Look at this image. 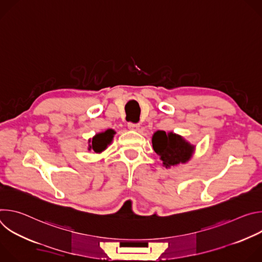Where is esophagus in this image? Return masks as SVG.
<instances>
[{
    "label": "esophagus",
    "mask_w": 262,
    "mask_h": 262,
    "mask_svg": "<svg viewBox=\"0 0 262 262\" xmlns=\"http://www.w3.org/2000/svg\"><path fill=\"white\" fill-rule=\"evenodd\" d=\"M127 127L130 129V130H138L140 125L137 124V123H128L127 124Z\"/></svg>",
    "instance_id": "esophagus-1"
}]
</instances>
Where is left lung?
<instances>
[{"label": "left lung", "mask_w": 262, "mask_h": 262, "mask_svg": "<svg viewBox=\"0 0 262 262\" xmlns=\"http://www.w3.org/2000/svg\"><path fill=\"white\" fill-rule=\"evenodd\" d=\"M151 142L155 152L160 156L163 166L167 169L188 163L196 149L195 145L173 132L157 130L152 135Z\"/></svg>", "instance_id": "8db88e82"}]
</instances>
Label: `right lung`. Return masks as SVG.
Instances as JSON below:
<instances>
[{"label":"right lung","mask_w":262,"mask_h":262,"mask_svg":"<svg viewBox=\"0 0 262 262\" xmlns=\"http://www.w3.org/2000/svg\"><path fill=\"white\" fill-rule=\"evenodd\" d=\"M115 134L116 132L111 128L96 134L92 139L88 140V150H92L95 154H101L113 141Z\"/></svg>","instance_id":"add662e5"}]
</instances>
